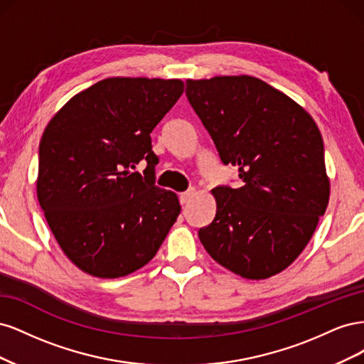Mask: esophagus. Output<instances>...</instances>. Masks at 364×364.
<instances>
[{
	"label": "esophagus",
	"instance_id": "34e87169",
	"mask_svg": "<svg viewBox=\"0 0 364 364\" xmlns=\"http://www.w3.org/2000/svg\"><path fill=\"white\" fill-rule=\"evenodd\" d=\"M194 196V190H191V191H185V193H181V196H179V200H181V203L182 205H185L186 202H188L191 197Z\"/></svg>",
	"mask_w": 364,
	"mask_h": 364
}]
</instances>
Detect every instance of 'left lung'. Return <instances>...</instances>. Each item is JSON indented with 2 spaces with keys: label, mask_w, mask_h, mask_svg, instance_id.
Here are the masks:
<instances>
[{
  "label": "left lung",
  "mask_w": 364,
  "mask_h": 364,
  "mask_svg": "<svg viewBox=\"0 0 364 364\" xmlns=\"http://www.w3.org/2000/svg\"><path fill=\"white\" fill-rule=\"evenodd\" d=\"M186 97L238 188L217 186L213 223L199 230L209 255L246 279L287 269L311 240L329 200L323 139L293 98L252 75L186 80Z\"/></svg>",
  "instance_id": "obj_1"
}]
</instances>
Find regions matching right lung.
Here are the masks:
<instances>
[{
	"mask_svg": "<svg viewBox=\"0 0 364 364\" xmlns=\"http://www.w3.org/2000/svg\"><path fill=\"white\" fill-rule=\"evenodd\" d=\"M183 92L179 79L107 77L65 103L39 144L36 193L65 255L112 279L144 267L181 213L155 185L151 130ZM148 161L145 176L134 165Z\"/></svg>",
	"mask_w": 364,
	"mask_h": 364,
	"instance_id": "obj_1",
	"label": "right lung"
}]
</instances>
